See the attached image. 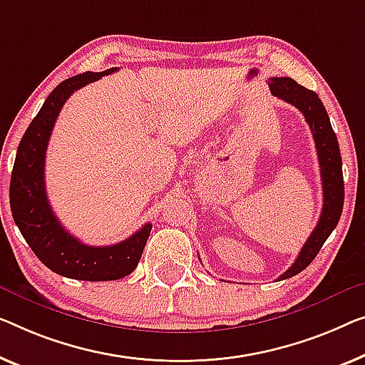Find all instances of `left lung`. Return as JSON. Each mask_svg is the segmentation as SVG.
Listing matches in <instances>:
<instances>
[{"mask_svg": "<svg viewBox=\"0 0 365 365\" xmlns=\"http://www.w3.org/2000/svg\"><path fill=\"white\" fill-rule=\"evenodd\" d=\"M269 88L272 95L290 103V105L302 111L304 121L312 129L314 145H317L319 173H322L323 183L322 216H319L317 227L309 235L307 242L303 244L295 262L292 264V267L285 274L279 277V280H285L300 274L302 270L313 262V259L317 257L326 239L338 226L342 205H344V180H342V159L338 138H336L328 113H326L318 95L288 77L270 78Z\"/></svg>", "mask_w": 365, "mask_h": 365, "instance_id": "1", "label": "left lung"}]
</instances>
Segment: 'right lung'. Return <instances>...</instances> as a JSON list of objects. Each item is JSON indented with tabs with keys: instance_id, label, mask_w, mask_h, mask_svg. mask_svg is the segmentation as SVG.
<instances>
[{
	"instance_id": "1",
	"label": "right lung",
	"mask_w": 365,
	"mask_h": 365,
	"mask_svg": "<svg viewBox=\"0 0 365 365\" xmlns=\"http://www.w3.org/2000/svg\"><path fill=\"white\" fill-rule=\"evenodd\" d=\"M116 70L80 73L57 85L26 129L11 173L9 203L21 235L46 267L75 280L106 282L129 275L138 267L152 230L150 222H145L126 241L103 247L86 246L65 231L47 200L43 165L58 113L75 90Z\"/></svg>"
}]
</instances>
